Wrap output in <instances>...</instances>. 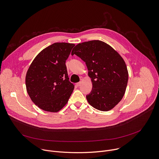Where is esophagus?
Masks as SVG:
<instances>
[{
  "instance_id": "obj_1",
  "label": "esophagus",
  "mask_w": 159,
  "mask_h": 159,
  "mask_svg": "<svg viewBox=\"0 0 159 159\" xmlns=\"http://www.w3.org/2000/svg\"><path fill=\"white\" fill-rule=\"evenodd\" d=\"M81 84H82V82H78V83L76 84V85H77V87H79V86L81 85Z\"/></svg>"
}]
</instances>
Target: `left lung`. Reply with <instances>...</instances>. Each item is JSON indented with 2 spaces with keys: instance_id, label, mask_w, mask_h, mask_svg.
Instances as JSON below:
<instances>
[{
  "instance_id": "8db88e82",
  "label": "left lung",
  "mask_w": 159,
  "mask_h": 159,
  "mask_svg": "<svg viewBox=\"0 0 159 159\" xmlns=\"http://www.w3.org/2000/svg\"><path fill=\"white\" fill-rule=\"evenodd\" d=\"M85 62L93 89L88 102L102 111L111 110L122 99L128 84L126 65L120 55L99 40L77 44L72 52Z\"/></svg>"
}]
</instances>
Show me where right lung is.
<instances>
[{"label":"right lung","mask_w":159,"mask_h":159,"mask_svg":"<svg viewBox=\"0 0 159 159\" xmlns=\"http://www.w3.org/2000/svg\"><path fill=\"white\" fill-rule=\"evenodd\" d=\"M74 46L55 43L39 53L30 65L26 75V90L40 109L56 112L69 101L74 85L69 81L65 62Z\"/></svg>","instance_id":"1"}]
</instances>
